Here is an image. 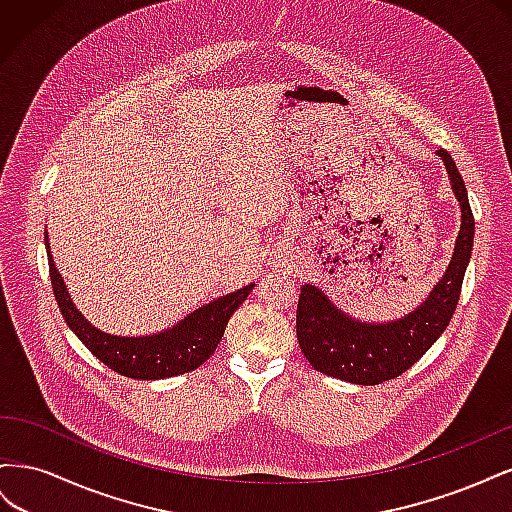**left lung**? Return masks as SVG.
I'll return each instance as SVG.
<instances>
[{
  "mask_svg": "<svg viewBox=\"0 0 512 512\" xmlns=\"http://www.w3.org/2000/svg\"><path fill=\"white\" fill-rule=\"evenodd\" d=\"M436 156L444 162L461 209V226L451 262L421 305L389 322L354 318L337 307L322 288L303 284L297 307V339L309 365L324 376L365 386L397 378L436 344L451 322L463 275L472 258L474 215L466 183L451 153L438 149Z\"/></svg>",
  "mask_w": 512,
  "mask_h": 512,
  "instance_id": "1",
  "label": "left lung"
}]
</instances>
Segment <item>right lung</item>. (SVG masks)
<instances>
[{
    "label": "right lung",
    "mask_w": 512,
    "mask_h": 512,
    "mask_svg": "<svg viewBox=\"0 0 512 512\" xmlns=\"http://www.w3.org/2000/svg\"><path fill=\"white\" fill-rule=\"evenodd\" d=\"M46 256H49L51 284L57 305L72 333L81 339L87 350L117 374L134 380H164L203 365L222 342L226 324L237 307L247 299L254 284H247L211 303L200 305L177 324L151 335H113L91 324L70 299L64 277L57 271L49 245V232L44 235Z\"/></svg>",
    "instance_id": "obj_1"
}]
</instances>
